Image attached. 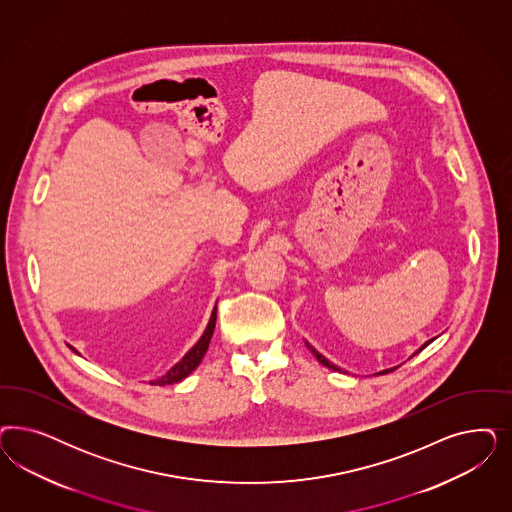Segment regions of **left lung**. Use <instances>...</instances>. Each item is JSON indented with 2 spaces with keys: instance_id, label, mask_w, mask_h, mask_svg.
Returning <instances> with one entry per match:
<instances>
[{
  "instance_id": "obj_1",
  "label": "left lung",
  "mask_w": 512,
  "mask_h": 512,
  "mask_svg": "<svg viewBox=\"0 0 512 512\" xmlns=\"http://www.w3.org/2000/svg\"><path fill=\"white\" fill-rule=\"evenodd\" d=\"M431 341H433V339H429L428 343H424V345H422V347L418 348V350H416V352H414V354H418V352H422V350H424V348L428 347L429 343H431ZM305 345H307V347H309V350H311V352H313L314 356H316V360H318V362L322 363V365H326V367H330V369H333V371H343V369H339V367H337V365H333V363L330 362V360H326V358H324V356H322V354H320V352H316V350H314L313 347H311V345H309V343H305ZM413 354V356H414ZM394 369H396V367H394ZM394 369H386V371H380L379 375H386V373H388V371H394Z\"/></svg>"
}]
</instances>
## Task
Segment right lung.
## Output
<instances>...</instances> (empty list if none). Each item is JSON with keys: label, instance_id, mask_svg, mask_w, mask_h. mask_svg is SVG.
I'll return each mask as SVG.
<instances>
[{"label": "right lung", "instance_id": "1", "mask_svg": "<svg viewBox=\"0 0 512 512\" xmlns=\"http://www.w3.org/2000/svg\"><path fill=\"white\" fill-rule=\"evenodd\" d=\"M215 324L216 307L213 309L211 320H209V324H207V328L203 331V335H201V339H199L198 343L190 348V350L184 354V358H182L181 362L175 363V365L165 373L164 377H160L158 380H150V384H152V386H165V384H175V382H181L182 379H186V377L198 367L201 360H203V356H205V352H207V348H209V343H211V337H213V331H215ZM73 350H75V348H73Z\"/></svg>", "mask_w": 512, "mask_h": 512}]
</instances>
